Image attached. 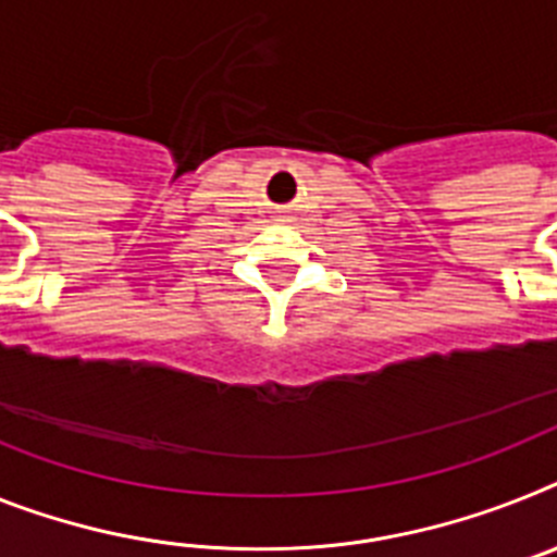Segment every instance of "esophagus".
I'll return each instance as SVG.
<instances>
[{"label": "esophagus", "mask_w": 557, "mask_h": 557, "mask_svg": "<svg viewBox=\"0 0 557 557\" xmlns=\"http://www.w3.org/2000/svg\"><path fill=\"white\" fill-rule=\"evenodd\" d=\"M283 218H286V212H277V221H283Z\"/></svg>", "instance_id": "esophagus-1"}]
</instances>
